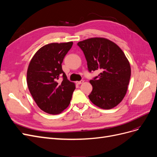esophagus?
I'll use <instances>...</instances> for the list:
<instances>
[{
	"instance_id": "esophagus-1",
	"label": "esophagus",
	"mask_w": 157,
	"mask_h": 157,
	"mask_svg": "<svg viewBox=\"0 0 157 157\" xmlns=\"http://www.w3.org/2000/svg\"><path fill=\"white\" fill-rule=\"evenodd\" d=\"M84 82V80H80V81H77L76 82V84H82Z\"/></svg>"
}]
</instances>
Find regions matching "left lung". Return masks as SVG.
I'll return each mask as SVG.
<instances>
[{"instance_id":"obj_1","label":"left lung","mask_w":157,"mask_h":157,"mask_svg":"<svg viewBox=\"0 0 157 157\" xmlns=\"http://www.w3.org/2000/svg\"><path fill=\"white\" fill-rule=\"evenodd\" d=\"M77 44L84 52L90 72L100 71L90 80L93 87L90 100L103 109L116 107L125 96L131 76L130 65L124 53L115 42L105 38H90Z\"/></svg>"}]
</instances>
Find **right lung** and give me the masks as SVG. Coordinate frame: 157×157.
Returning a JSON list of instances; mask_svg holds the SVG:
<instances>
[{"mask_svg":"<svg viewBox=\"0 0 157 157\" xmlns=\"http://www.w3.org/2000/svg\"><path fill=\"white\" fill-rule=\"evenodd\" d=\"M73 42L50 43L42 46L32 58L27 72L28 88L41 110L57 115L67 108L75 89L62 70L65 56ZM62 76L63 79H59Z\"/></svg>","mask_w":157,"mask_h":157,"instance_id":"1","label":"right lung"}]
</instances>
